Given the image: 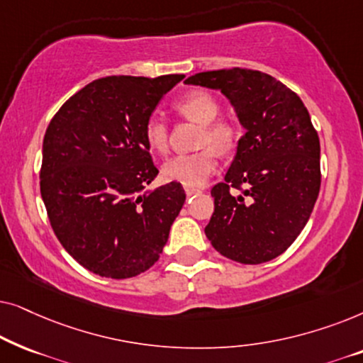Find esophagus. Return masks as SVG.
<instances>
[{"instance_id": "obj_1", "label": "esophagus", "mask_w": 363, "mask_h": 363, "mask_svg": "<svg viewBox=\"0 0 363 363\" xmlns=\"http://www.w3.org/2000/svg\"><path fill=\"white\" fill-rule=\"evenodd\" d=\"M185 193L186 196H195V195H200L201 190L200 188H193V186H185Z\"/></svg>"}]
</instances>
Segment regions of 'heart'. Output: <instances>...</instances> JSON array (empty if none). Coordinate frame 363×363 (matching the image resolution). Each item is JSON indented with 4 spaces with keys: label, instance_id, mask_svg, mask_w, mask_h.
I'll list each match as a JSON object with an SVG mask.
<instances>
[{
    "label": "heart",
    "instance_id": "b5f03b06",
    "mask_svg": "<svg viewBox=\"0 0 363 363\" xmlns=\"http://www.w3.org/2000/svg\"><path fill=\"white\" fill-rule=\"evenodd\" d=\"M175 108L183 117L203 125L200 147L205 148L196 153L168 158L162 167V177L167 182H177L185 186H201L218 170L216 150L220 153L231 152L240 138V128L230 118H216L220 104L210 92L193 91L180 99ZM143 135L153 152H167L168 127L160 117L152 116L148 118Z\"/></svg>",
    "mask_w": 363,
    "mask_h": 363
}]
</instances>
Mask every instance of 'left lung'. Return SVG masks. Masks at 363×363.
I'll list each match as a JSON object with an SVG mask.
<instances>
[{
  "label": "left lung",
  "mask_w": 363,
  "mask_h": 363,
  "mask_svg": "<svg viewBox=\"0 0 363 363\" xmlns=\"http://www.w3.org/2000/svg\"><path fill=\"white\" fill-rule=\"evenodd\" d=\"M185 84L220 91L245 128L225 182L211 190L206 238L241 264L274 259L304 230L319 196L320 143L309 112L289 87L251 69L200 72Z\"/></svg>",
  "instance_id": "1"
}]
</instances>
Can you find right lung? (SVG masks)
Wrapping results in <instances>:
<instances>
[{
    "label": "right lung",
    "instance_id": "right-lung-1",
    "mask_svg": "<svg viewBox=\"0 0 363 363\" xmlns=\"http://www.w3.org/2000/svg\"><path fill=\"white\" fill-rule=\"evenodd\" d=\"M183 74L97 79L69 99L43 142L41 196L57 240L79 264L111 279L138 276L167 245L185 203L158 175L143 128Z\"/></svg>",
    "mask_w": 363,
    "mask_h": 363
}]
</instances>
